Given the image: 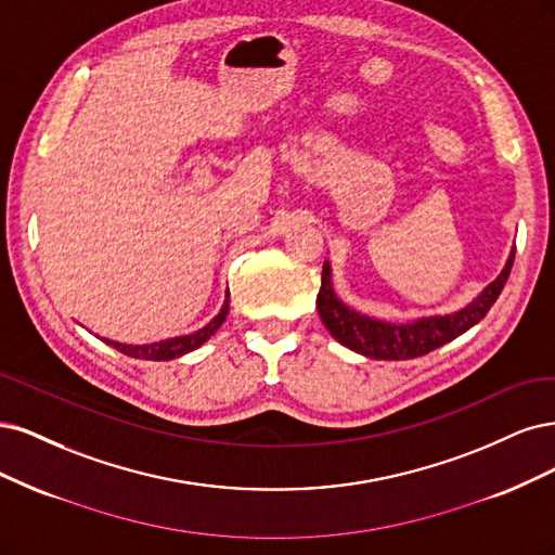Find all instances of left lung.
<instances>
[{
	"label": "left lung",
	"instance_id": "obj_1",
	"mask_svg": "<svg viewBox=\"0 0 555 555\" xmlns=\"http://www.w3.org/2000/svg\"><path fill=\"white\" fill-rule=\"evenodd\" d=\"M512 262L514 256L507 258L503 272L468 307L447 315L420 318L405 325H391L385 323V320H375L346 307L332 288V267L330 262H325L323 283H320V293L315 299L318 313L336 341L354 352L371 357V360H413V357H422L450 344L463 332L475 327L489 313L498 295L503 293L507 276L512 272Z\"/></svg>",
	"mask_w": 555,
	"mask_h": 555
}]
</instances>
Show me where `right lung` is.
<instances>
[{
	"label": "right lung",
	"mask_w": 555,
	"mask_h": 555,
	"mask_svg": "<svg viewBox=\"0 0 555 555\" xmlns=\"http://www.w3.org/2000/svg\"><path fill=\"white\" fill-rule=\"evenodd\" d=\"M228 304H230V293H225V301H223V309L219 311V315L209 320V323L193 332V334H184V336H175V338H166V341H156V344H145V346H129V344H117V341H111V338H103L105 344L113 346L115 350L129 354V357H135V360H152V362H168V360H175V357H182L195 348H201L207 338L214 336V332H217L223 320L228 315Z\"/></svg>",
	"instance_id": "obj_1"
}]
</instances>
